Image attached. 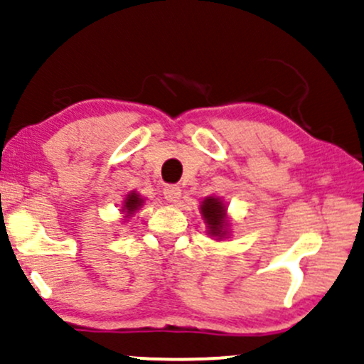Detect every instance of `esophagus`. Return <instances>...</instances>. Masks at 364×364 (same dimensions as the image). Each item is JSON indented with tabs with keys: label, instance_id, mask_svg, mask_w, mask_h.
<instances>
[{
	"label": "esophagus",
	"instance_id": "obj_1",
	"mask_svg": "<svg viewBox=\"0 0 364 364\" xmlns=\"http://www.w3.org/2000/svg\"><path fill=\"white\" fill-rule=\"evenodd\" d=\"M162 191H164V198L168 200L169 203H176L179 196H181V188L176 185H166Z\"/></svg>",
	"mask_w": 364,
	"mask_h": 364
}]
</instances>
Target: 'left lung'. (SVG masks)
Wrapping results in <instances>:
<instances>
[{"instance_id": "1", "label": "left lung", "mask_w": 364, "mask_h": 364, "mask_svg": "<svg viewBox=\"0 0 364 364\" xmlns=\"http://www.w3.org/2000/svg\"><path fill=\"white\" fill-rule=\"evenodd\" d=\"M203 220H205L208 228V235L215 237L228 236V215H225V207L219 198L214 196H207L200 205Z\"/></svg>"}]
</instances>
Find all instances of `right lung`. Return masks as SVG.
<instances>
[{"mask_svg":"<svg viewBox=\"0 0 364 364\" xmlns=\"http://www.w3.org/2000/svg\"><path fill=\"white\" fill-rule=\"evenodd\" d=\"M141 203H144V198L139 193H129L127 198H124V203H123V208H121V212H124V217H129L132 214H135V210H139L141 207Z\"/></svg>","mask_w":364,"mask_h":364,"instance_id":"right-lung-1","label":"right lung"}]
</instances>
